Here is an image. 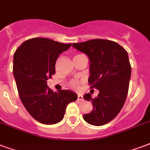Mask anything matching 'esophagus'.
Wrapping results in <instances>:
<instances>
[{"mask_svg": "<svg viewBox=\"0 0 150 150\" xmlns=\"http://www.w3.org/2000/svg\"><path fill=\"white\" fill-rule=\"evenodd\" d=\"M77 100L80 101H82L84 99H83V96H82L81 95H78L77 96Z\"/></svg>", "mask_w": 150, "mask_h": 150, "instance_id": "34e87169", "label": "esophagus"}]
</instances>
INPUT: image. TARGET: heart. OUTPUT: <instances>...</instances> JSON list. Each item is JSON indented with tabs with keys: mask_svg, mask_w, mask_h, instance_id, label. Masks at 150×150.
Here are the masks:
<instances>
[{
	"mask_svg": "<svg viewBox=\"0 0 150 150\" xmlns=\"http://www.w3.org/2000/svg\"><path fill=\"white\" fill-rule=\"evenodd\" d=\"M69 85L71 86V88H73L74 89H78L79 88V82L77 81H72L69 83Z\"/></svg>",
	"mask_w": 150,
	"mask_h": 150,
	"instance_id": "1",
	"label": "heart"
}]
</instances>
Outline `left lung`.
<instances>
[{
    "label": "left lung",
    "instance_id": "8db88e82",
    "mask_svg": "<svg viewBox=\"0 0 150 150\" xmlns=\"http://www.w3.org/2000/svg\"><path fill=\"white\" fill-rule=\"evenodd\" d=\"M72 46L88 57V84L99 90L95 99L90 93L83 96L93 106L90 113L83 115L84 121L94 126L111 122L121 111L128 93L131 66L127 50L115 42L100 39Z\"/></svg>",
    "mask_w": 150,
    "mask_h": 150
}]
</instances>
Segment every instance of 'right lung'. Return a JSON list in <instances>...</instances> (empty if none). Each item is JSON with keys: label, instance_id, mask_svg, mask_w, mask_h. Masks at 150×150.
Here are the masks:
<instances>
[{"label": "right lung", "instance_id": "add662e5", "mask_svg": "<svg viewBox=\"0 0 150 150\" xmlns=\"http://www.w3.org/2000/svg\"><path fill=\"white\" fill-rule=\"evenodd\" d=\"M45 38L23 42L13 57V75L19 96L28 113L43 124H55L63 119L66 107L77 95L69 90L54 92L47 81L55 74L60 54L71 47Z\"/></svg>", "mask_w": 150, "mask_h": 150}]
</instances>
